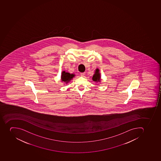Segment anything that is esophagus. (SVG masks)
Returning a JSON list of instances; mask_svg holds the SVG:
<instances>
[{"label": "esophagus", "mask_w": 161, "mask_h": 161, "mask_svg": "<svg viewBox=\"0 0 161 161\" xmlns=\"http://www.w3.org/2000/svg\"><path fill=\"white\" fill-rule=\"evenodd\" d=\"M85 74H86V72H82V73H81V74H80V75H81V76H84Z\"/></svg>", "instance_id": "obj_1"}]
</instances>
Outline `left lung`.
Here are the masks:
<instances>
[{"label": "left lung", "instance_id": "8db88e82", "mask_svg": "<svg viewBox=\"0 0 161 161\" xmlns=\"http://www.w3.org/2000/svg\"><path fill=\"white\" fill-rule=\"evenodd\" d=\"M92 80L95 82H101V74L100 73L99 69H97L95 70V74L92 75Z\"/></svg>", "mask_w": 161, "mask_h": 161}]
</instances>
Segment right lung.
<instances>
[{
  "label": "right lung",
  "mask_w": 161,
  "mask_h": 161,
  "mask_svg": "<svg viewBox=\"0 0 161 161\" xmlns=\"http://www.w3.org/2000/svg\"><path fill=\"white\" fill-rule=\"evenodd\" d=\"M75 75L74 74H70L69 72L66 71H62L61 75V80L62 82H64L65 84H69L70 81L75 77Z\"/></svg>",
  "instance_id": "obj_1"
}]
</instances>
